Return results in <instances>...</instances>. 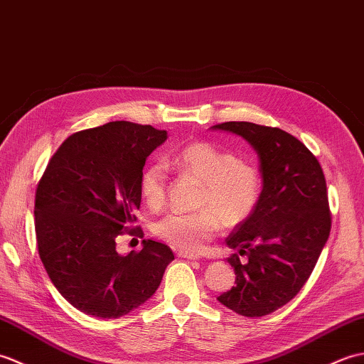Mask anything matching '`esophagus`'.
Instances as JSON below:
<instances>
[{
	"mask_svg": "<svg viewBox=\"0 0 364 364\" xmlns=\"http://www.w3.org/2000/svg\"><path fill=\"white\" fill-rule=\"evenodd\" d=\"M177 257L187 258V260H199V255L191 254V252H185V250H179V252H177Z\"/></svg>",
	"mask_w": 364,
	"mask_h": 364,
	"instance_id": "esophagus-1",
	"label": "esophagus"
}]
</instances>
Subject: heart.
<instances>
[{
	"mask_svg": "<svg viewBox=\"0 0 364 364\" xmlns=\"http://www.w3.org/2000/svg\"><path fill=\"white\" fill-rule=\"evenodd\" d=\"M164 166L203 183L196 213H171L154 225V233L174 249L200 252L223 225L237 228L252 215L262 196L258 168L232 151L208 141H191L164 160ZM140 193L151 208L165 203V171L148 166L140 176Z\"/></svg>",
	"mask_w": 364,
	"mask_h": 364,
	"instance_id": "obj_1",
	"label": "heart"
}]
</instances>
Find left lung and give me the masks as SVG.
Returning <instances> with one entry per match:
<instances>
[{
	"label": "left lung",
	"instance_id": "left-lung-1",
	"mask_svg": "<svg viewBox=\"0 0 364 364\" xmlns=\"http://www.w3.org/2000/svg\"><path fill=\"white\" fill-rule=\"evenodd\" d=\"M212 129L243 136L257 151L263 179L252 215L225 238L248 262L241 264L237 254L228 258L237 287L218 301L241 316H266L301 291L327 243L326 177L309 148L279 127L228 121Z\"/></svg>",
	"mask_w": 364,
	"mask_h": 364
}]
</instances>
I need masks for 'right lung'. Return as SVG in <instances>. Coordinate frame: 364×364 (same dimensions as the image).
Masks as SVG:
<instances>
[{
    "instance_id": "1",
    "label": "right lung",
    "mask_w": 364,
    "mask_h": 364,
    "mask_svg": "<svg viewBox=\"0 0 364 364\" xmlns=\"http://www.w3.org/2000/svg\"><path fill=\"white\" fill-rule=\"evenodd\" d=\"M168 139L152 126L112 121L70 135L48 161L36 191L38 255L58 291L85 314L117 319L156 293L174 260L164 243L143 240L121 255L117 238L134 230L140 176Z\"/></svg>"
}]
</instances>
